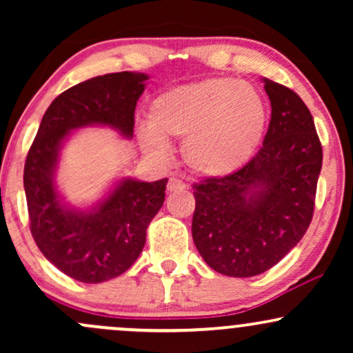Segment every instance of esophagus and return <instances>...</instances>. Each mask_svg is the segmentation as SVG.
<instances>
[{
    "instance_id": "1",
    "label": "esophagus",
    "mask_w": 353,
    "mask_h": 353,
    "mask_svg": "<svg viewBox=\"0 0 353 353\" xmlns=\"http://www.w3.org/2000/svg\"><path fill=\"white\" fill-rule=\"evenodd\" d=\"M182 189H185V184L181 179H177V177H171V179H169L168 182L169 192H177V190H182Z\"/></svg>"
}]
</instances>
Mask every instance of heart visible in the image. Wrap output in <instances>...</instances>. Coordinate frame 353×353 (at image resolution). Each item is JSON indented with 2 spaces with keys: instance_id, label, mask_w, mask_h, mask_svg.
<instances>
[{
  "instance_id": "b5f03b06",
  "label": "heart",
  "mask_w": 353,
  "mask_h": 353,
  "mask_svg": "<svg viewBox=\"0 0 353 353\" xmlns=\"http://www.w3.org/2000/svg\"><path fill=\"white\" fill-rule=\"evenodd\" d=\"M267 128V104L252 84L205 78L161 92L149 104L137 143L154 159H168L165 139H184L182 159L192 172L224 177L254 156Z\"/></svg>"
}]
</instances>
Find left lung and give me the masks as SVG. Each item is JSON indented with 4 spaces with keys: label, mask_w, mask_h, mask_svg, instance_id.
I'll list each match as a JSON object with an SVG mask.
<instances>
[{
    "label": "left lung",
    "mask_w": 353,
    "mask_h": 353,
    "mask_svg": "<svg viewBox=\"0 0 353 353\" xmlns=\"http://www.w3.org/2000/svg\"><path fill=\"white\" fill-rule=\"evenodd\" d=\"M262 83L272 108L262 148L237 172L194 185V244L210 269L229 277L265 272L299 244L322 169L309 108L292 89Z\"/></svg>",
    "instance_id": "1"
}]
</instances>
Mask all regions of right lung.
<instances>
[{"instance_id": "1", "label": "right lung", "mask_w": 353, "mask_h": 353, "mask_svg": "<svg viewBox=\"0 0 353 353\" xmlns=\"http://www.w3.org/2000/svg\"><path fill=\"white\" fill-rule=\"evenodd\" d=\"M144 72H112L76 84L44 112L24 164L30 228L52 265L76 281L99 283L124 274L145 244V229L164 204L168 179L121 177L88 209L64 201L56 184L61 149L72 131L111 128L124 139L134 134V109Z\"/></svg>"}]
</instances>
